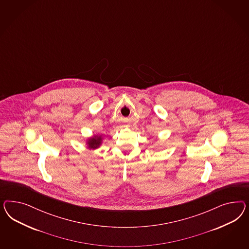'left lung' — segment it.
Returning a JSON list of instances; mask_svg holds the SVG:
<instances>
[{
	"mask_svg": "<svg viewBox=\"0 0 249 249\" xmlns=\"http://www.w3.org/2000/svg\"><path fill=\"white\" fill-rule=\"evenodd\" d=\"M89 146L91 149H96L99 147V145L101 144V138L98 137V136H95L94 138H91L89 140Z\"/></svg>",
	"mask_w": 249,
	"mask_h": 249,
	"instance_id": "8db88e82",
	"label": "left lung"
}]
</instances>
